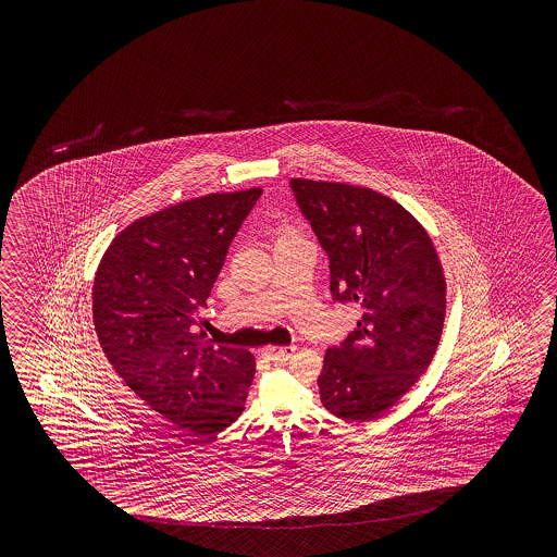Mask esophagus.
<instances>
[{"label": "esophagus", "mask_w": 557, "mask_h": 557, "mask_svg": "<svg viewBox=\"0 0 557 557\" xmlns=\"http://www.w3.org/2000/svg\"><path fill=\"white\" fill-rule=\"evenodd\" d=\"M295 350V346H267V348L262 350V356H264L267 360H273V362H281V360H286V358H290Z\"/></svg>", "instance_id": "1"}]
</instances>
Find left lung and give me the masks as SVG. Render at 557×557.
<instances>
[{
    "label": "left lung",
    "mask_w": 557,
    "mask_h": 557,
    "mask_svg": "<svg viewBox=\"0 0 557 557\" xmlns=\"http://www.w3.org/2000/svg\"><path fill=\"white\" fill-rule=\"evenodd\" d=\"M288 185L329 257L332 300L362 308L355 331L326 350L320 400L343 420H379L436 352L446 310L438 255L414 216L376 190Z\"/></svg>",
    "instance_id": "left-lung-1"
}]
</instances>
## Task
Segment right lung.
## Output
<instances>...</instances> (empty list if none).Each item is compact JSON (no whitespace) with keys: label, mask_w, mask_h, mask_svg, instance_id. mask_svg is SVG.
Returning a JSON list of instances; mask_svg holds the SVG:
<instances>
[{"label":"right lung","mask_w":557,"mask_h":557,"mask_svg":"<svg viewBox=\"0 0 557 557\" xmlns=\"http://www.w3.org/2000/svg\"><path fill=\"white\" fill-rule=\"evenodd\" d=\"M262 189L207 195L135 221L95 274L97 338L141 400L193 434L237 420L255 376L247 350L199 331L216 276Z\"/></svg>","instance_id":"right-lung-1"}]
</instances>
